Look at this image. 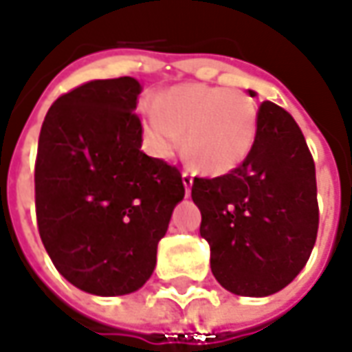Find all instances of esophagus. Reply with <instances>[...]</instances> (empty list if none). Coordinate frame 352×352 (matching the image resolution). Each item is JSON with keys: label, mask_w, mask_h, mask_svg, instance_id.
Masks as SVG:
<instances>
[{"label": "esophagus", "mask_w": 352, "mask_h": 352, "mask_svg": "<svg viewBox=\"0 0 352 352\" xmlns=\"http://www.w3.org/2000/svg\"><path fill=\"white\" fill-rule=\"evenodd\" d=\"M182 182L184 188H186V196H188L190 194V188H192V182H194V176H192L190 170H182Z\"/></svg>", "instance_id": "esophagus-1"}]
</instances>
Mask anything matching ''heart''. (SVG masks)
Instances as JSON below:
<instances>
[{
    "label": "heart",
    "instance_id": "b5f03b06",
    "mask_svg": "<svg viewBox=\"0 0 352 352\" xmlns=\"http://www.w3.org/2000/svg\"><path fill=\"white\" fill-rule=\"evenodd\" d=\"M141 116L144 141L158 158L176 155L186 141L197 166L211 174L236 168L258 135V109L241 89L184 84L142 103Z\"/></svg>",
    "mask_w": 352,
    "mask_h": 352
}]
</instances>
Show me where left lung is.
Here are the masks:
<instances>
[{"label": "left lung", "instance_id": "left-lung-1", "mask_svg": "<svg viewBox=\"0 0 352 352\" xmlns=\"http://www.w3.org/2000/svg\"><path fill=\"white\" fill-rule=\"evenodd\" d=\"M192 199L201 211L211 272L236 296L286 288L316 245V164L298 123L276 103H261L256 142L243 164L217 178H194Z\"/></svg>", "mask_w": 352, "mask_h": 352}]
</instances>
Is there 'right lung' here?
Instances as JSON below:
<instances>
[{
    "label": "right lung",
    "mask_w": 352,
    "mask_h": 352,
    "mask_svg": "<svg viewBox=\"0 0 352 352\" xmlns=\"http://www.w3.org/2000/svg\"><path fill=\"white\" fill-rule=\"evenodd\" d=\"M135 78L94 80L60 96L41 127L34 206L56 270L94 296L139 290L184 197L182 174L141 151Z\"/></svg>",
    "instance_id": "right-lung-1"
}]
</instances>
